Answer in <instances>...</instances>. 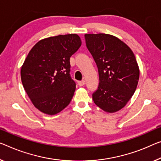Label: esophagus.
I'll return each instance as SVG.
<instances>
[{"instance_id":"34e87169","label":"esophagus","mask_w":161,"mask_h":161,"mask_svg":"<svg viewBox=\"0 0 161 161\" xmlns=\"http://www.w3.org/2000/svg\"><path fill=\"white\" fill-rule=\"evenodd\" d=\"M78 84L80 86H84L86 84V81H85V80H80V81H78Z\"/></svg>"}]
</instances>
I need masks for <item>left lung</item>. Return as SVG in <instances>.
Instances as JSON below:
<instances>
[{"label":"left lung","mask_w":161,"mask_h":161,"mask_svg":"<svg viewBox=\"0 0 161 161\" xmlns=\"http://www.w3.org/2000/svg\"><path fill=\"white\" fill-rule=\"evenodd\" d=\"M85 39L99 75L93 100L104 112H117L125 107L137 88L140 69L135 56L124 42L111 34H86Z\"/></svg>","instance_id":"1"}]
</instances>
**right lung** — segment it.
Returning <instances> with one entry per match:
<instances>
[{
    "label": "right lung",
    "instance_id": "obj_1",
    "mask_svg": "<svg viewBox=\"0 0 161 161\" xmlns=\"http://www.w3.org/2000/svg\"><path fill=\"white\" fill-rule=\"evenodd\" d=\"M78 34L41 39L29 51L21 69L24 90L33 105L55 115L68 106L75 91L70 75V58L81 46Z\"/></svg>",
    "mask_w": 161,
    "mask_h": 161
}]
</instances>
